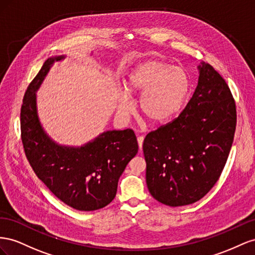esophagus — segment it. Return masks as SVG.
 I'll list each match as a JSON object with an SVG mask.
<instances>
[{
  "instance_id": "obj_1",
  "label": "esophagus",
  "mask_w": 255,
  "mask_h": 255,
  "mask_svg": "<svg viewBox=\"0 0 255 255\" xmlns=\"http://www.w3.org/2000/svg\"><path fill=\"white\" fill-rule=\"evenodd\" d=\"M143 140H144V137H143V136H137V144H139V148H140V150L142 149Z\"/></svg>"
}]
</instances>
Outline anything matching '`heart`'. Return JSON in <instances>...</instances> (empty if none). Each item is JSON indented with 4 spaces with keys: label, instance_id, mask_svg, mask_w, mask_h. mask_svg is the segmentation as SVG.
Listing matches in <instances>:
<instances>
[{
    "label": "heart",
    "instance_id": "heart-1",
    "mask_svg": "<svg viewBox=\"0 0 255 255\" xmlns=\"http://www.w3.org/2000/svg\"><path fill=\"white\" fill-rule=\"evenodd\" d=\"M128 95H142L140 110L148 121L163 123L171 119L184 105L189 92V78L180 67L148 60L135 66L124 82ZM119 109L128 113L131 110L127 97H122Z\"/></svg>",
    "mask_w": 255,
    "mask_h": 255
}]
</instances>
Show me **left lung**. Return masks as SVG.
Returning <instances> with one entry per match:
<instances>
[{"mask_svg":"<svg viewBox=\"0 0 255 255\" xmlns=\"http://www.w3.org/2000/svg\"><path fill=\"white\" fill-rule=\"evenodd\" d=\"M199 83L178 118L144 139L146 184L152 198L172 207L205 196L227 163L236 129L230 87L212 65L202 63Z\"/></svg>","mask_w":255,"mask_h":255,"instance_id":"obj_1","label":"left lung"}]
</instances>
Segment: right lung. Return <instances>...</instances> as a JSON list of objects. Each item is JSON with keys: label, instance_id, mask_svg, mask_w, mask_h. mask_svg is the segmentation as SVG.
Returning <instances> with one entry per match:
<instances>
[{"label": "right lung", "instance_id": "obj_1", "mask_svg": "<svg viewBox=\"0 0 255 255\" xmlns=\"http://www.w3.org/2000/svg\"><path fill=\"white\" fill-rule=\"evenodd\" d=\"M48 59L27 86L20 112L21 140L37 177L65 204L81 212L107 206L115 198L119 178L137 152L131 129L112 130L80 148L51 141L36 113L35 92L54 61Z\"/></svg>", "mask_w": 255, "mask_h": 255}]
</instances>
